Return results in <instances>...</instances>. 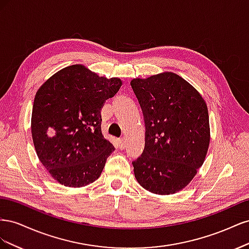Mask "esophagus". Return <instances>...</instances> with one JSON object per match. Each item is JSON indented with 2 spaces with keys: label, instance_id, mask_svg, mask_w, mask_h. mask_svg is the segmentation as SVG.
Segmentation results:
<instances>
[{
  "label": "esophagus",
  "instance_id": "1",
  "mask_svg": "<svg viewBox=\"0 0 249 249\" xmlns=\"http://www.w3.org/2000/svg\"><path fill=\"white\" fill-rule=\"evenodd\" d=\"M118 146H119L120 149H123V148L125 147V139H124V137L120 138V139L118 140Z\"/></svg>",
  "mask_w": 249,
  "mask_h": 249
}]
</instances>
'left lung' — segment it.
<instances>
[{
  "label": "left lung",
  "mask_w": 249,
  "mask_h": 249,
  "mask_svg": "<svg viewBox=\"0 0 249 249\" xmlns=\"http://www.w3.org/2000/svg\"><path fill=\"white\" fill-rule=\"evenodd\" d=\"M145 124V146L133 161L145 190L168 195L189 184L206 159L210 144L207 104L175 72L131 81Z\"/></svg>",
  "instance_id": "1"
}]
</instances>
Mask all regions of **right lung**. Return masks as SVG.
I'll return each instance as SVG.
<instances>
[{
    "label": "right lung",
    "instance_id": "right-lung-1",
    "mask_svg": "<svg viewBox=\"0 0 249 249\" xmlns=\"http://www.w3.org/2000/svg\"><path fill=\"white\" fill-rule=\"evenodd\" d=\"M123 82L100 77L82 64L57 71L37 90L31 132L36 154L51 177L69 187L99 178L114 152L102 134L101 110Z\"/></svg>",
    "mask_w": 249,
    "mask_h": 249
}]
</instances>
